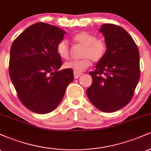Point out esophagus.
<instances>
[{
	"label": "esophagus",
	"mask_w": 151,
	"mask_h": 151,
	"mask_svg": "<svg viewBox=\"0 0 151 151\" xmlns=\"http://www.w3.org/2000/svg\"><path fill=\"white\" fill-rule=\"evenodd\" d=\"M81 75V73H76V72H74V79H78L80 76Z\"/></svg>",
	"instance_id": "esophagus-1"
}]
</instances>
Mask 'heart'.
<instances>
[{
    "instance_id": "obj_1",
    "label": "heart",
    "mask_w": 151,
    "mask_h": 151,
    "mask_svg": "<svg viewBox=\"0 0 151 151\" xmlns=\"http://www.w3.org/2000/svg\"><path fill=\"white\" fill-rule=\"evenodd\" d=\"M74 42L83 45L81 60H71L65 62V68L70 69L76 73L84 72L91 65V61L98 62L105 55L106 47L104 41L97 39L94 35L88 32H81L74 35ZM57 52L62 59H68L70 57V47L68 42L62 40L57 45Z\"/></svg>"
}]
</instances>
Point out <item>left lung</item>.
Masks as SVG:
<instances>
[{
    "mask_svg": "<svg viewBox=\"0 0 151 151\" xmlns=\"http://www.w3.org/2000/svg\"><path fill=\"white\" fill-rule=\"evenodd\" d=\"M106 46L105 55L90 72L92 84L86 90L90 101L104 112H114L132 99L140 79L138 47L123 27L104 24L99 28Z\"/></svg>",
    "mask_w": 151,
    "mask_h": 151,
    "instance_id": "left-lung-1",
    "label": "left lung"
}]
</instances>
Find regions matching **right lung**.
Segmentation results:
<instances>
[{
    "label": "right lung",
    "instance_id": "right-lung-1",
    "mask_svg": "<svg viewBox=\"0 0 151 151\" xmlns=\"http://www.w3.org/2000/svg\"><path fill=\"white\" fill-rule=\"evenodd\" d=\"M66 33L60 27L37 22L12 44L10 79L22 104L35 113L47 114L56 109L74 80L72 70H58L62 62L57 45Z\"/></svg>",
    "mask_w": 151,
    "mask_h": 151
}]
</instances>
